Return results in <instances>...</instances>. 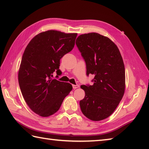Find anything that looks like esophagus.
<instances>
[{"label":"esophagus","mask_w":149,"mask_h":149,"mask_svg":"<svg viewBox=\"0 0 149 149\" xmlns=\"http://www.w3.org/2000/svg\"><path fill=\"white\" fill-rule=\"evenodd\" d=\"M72 86H73V88H74V89L75 90V89H76V88H78L79 87V84H73Z\"/></svg>","instance_id":"obj_1"}]
</instances>
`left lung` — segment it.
<instances>
[{
  "mask_svg": "<svg viewBox=\"0 0 149 149\" xmlns=\"http://www.w3.org/2000/svg\"><path fill=\"white\" fill-rule=\"evenodd\" d=\"M76 45L84 59L86 75L92 74L93 85H82L84 98L80 100L83 115L93 121L109 117L122 100L125 75L118 47L107 37L96 33L81 34Z\"/></svg>",
  "mask_w": 149,
  "mask_h": 149,
  "instance_id": "obj_1",
  "label": "left lung"
}]
</instances>
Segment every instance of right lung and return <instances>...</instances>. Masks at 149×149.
Listing matches in <instances>:
<instances>
[{
	"mask_svg": "<svg viewBox=\"0 0 149 149\" xmlns=\"http://www.w3.org/2000/svg\"><path fill=\"white\" fill-rule=\"evenodd\" d=\"M77 33L50 30L37 34L26 47L18 71L22 95L31 109L47 117L56 113L72 90L68 83L53 79V73L61 74L60 59L70 52Z\"/></svg>",
	"mask_w": 149,
	"mask_h": 149,
	"instance_id": "add662e5",
	"label": "right lung"
}]
</instances>
